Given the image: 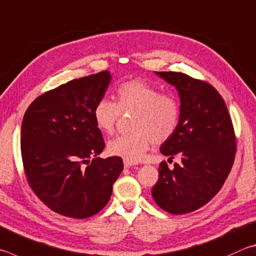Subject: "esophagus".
Returning <instances> with one entry per match:
<instances>
[{"instance_id":"obj_1","label":"esophagus","mask_w":256,"mask_h":256,"mask_svg":"<svg viewBox=\"0 0 256 256\" xmlns=\"http://www.w3.org/2000/svg\"><path fill=\"white\" fill-rule=\"evenodd\" d=\"M136 164H133V162H130V161H126L124 160V166L125 168H132V166H134Z\"/></svg>"}]
</instances>
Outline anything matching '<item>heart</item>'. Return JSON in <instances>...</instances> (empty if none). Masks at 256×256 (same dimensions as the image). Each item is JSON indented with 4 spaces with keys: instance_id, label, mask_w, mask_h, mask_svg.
<instances>
[{
    "instance_id": "heart-1",
    "label": "heart",
    "mask_w": 256,
    "mask_h": 256,
    "mask_svg": "<svg viewBox=\"0 0 256 256\" xmlns=\"http://www.w3.org/2000/svg\"><path fill=\"white\" fill-rule=\"evenodd\" d=\"M116 103L108 98L97 102L94 120L97 128L112 134L120 113H134L132 134L112 138L108 144L110 154L130 162L142 160L151 143H164L174 136L180 120V103L172 94L141 80L125 82L116 90Z\"/></svg>"
}]
</instances>
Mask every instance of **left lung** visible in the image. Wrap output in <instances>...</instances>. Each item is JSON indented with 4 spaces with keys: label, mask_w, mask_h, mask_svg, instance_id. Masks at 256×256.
I'll return each instance as SVG.
<instances>
[{
    "label": "left lung",
    "mask_w": 256,
    "mask_h": 256,
    "mask_svg": "<svg viewBox=\"0 0 256 256\" xmlns=\"http://www.w3.org/2000/svg\"><path fill=\"white\" fill-rule=\"evenodd\" d=\"M156 75L178 90L179 125L160 151L169 159L179 156L181 164L170 170L161 162L151 192L158 206L181 215L206 205L220 192L233 166L236 138L225 102L212 85L182 72Z\"/></svg>",
    "instance_id": "left-lung-1"
}]
</instances>
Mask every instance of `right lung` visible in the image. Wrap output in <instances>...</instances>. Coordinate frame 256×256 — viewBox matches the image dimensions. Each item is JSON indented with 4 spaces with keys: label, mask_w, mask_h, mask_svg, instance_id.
Wrapping results in <instances>:
<instances>
[{
    "label": "right lung",
    "mask_w": 256,
    "mask_h": 256,
    "mask_svg": "<svg viewBox=\"0 0 256 256\" xmlns=\"http://www.w3.org/2000/svg\"><path fill=\"white\" fill-rule=\"evenodd\" d=\"M110 80V72H100L62 84L32 102L23 118L28 182L60 215L82 220L102 210L123 170L120 156L97 158L105 143L92 113Z\"/></svg>",
    "instance_id": "obj_1"
}]
</instances>
